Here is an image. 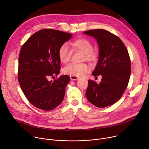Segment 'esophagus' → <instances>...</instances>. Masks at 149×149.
Masks as SVG:
<instances>
[{
  "mask_svg": "<svg viewBox=\"0 0 149 149\" xmlns=\"http://www.w3.org/2000/svg\"><path fill=\"white\" fill-rule=\"evenodd\" d=\"M70 78L71 80H77L79 79V77H76V76H73V75H71L70 76Z\"/></svg>",
  "mask_w": 149,
  "mask_h": 149,
  "instance_id": "obj_1",
  "label": "esophagus"
}]
</instances>
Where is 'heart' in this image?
<instances>
[{
    "instance_id": "1",
    "label": "heart",
    "mask_w": 149,
    "mask_h": 149,
    "mask_svg": "<svg viewBox=\"0 0 149 149\" xmlns=\"http://www.w3.org/2000/svg\"><path fill=\"white\" fill-rule=\"evenodd\" d=\"M73 50H80L84 53V59L93 61L96 58V53L93 50V45L88 39L81 38L72 42ZM59 58L63 63H67L70 61L72 55V50L66 43L63 44L58 51ZM90 66L86 63H71L65 66L63 72L65 74L81 77L90 71Z\"/></svg>"
}]
</instances>
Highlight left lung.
<instances>
[{
  "mask_svg": "<svg viewBox=\"0 0 149 149\" xmlns=\"http://www.w3.org/2000/svg\"><path fill=\"white\" fill-rule=\"evenodd\" d=\"M84 34L96 40L99 59L92 75L102 77L99 83L88 80L86 97L98 107L112 105L120 99L129 82L131 61L128 52L118 36L105 30H90Z\"/></svg>",
  "mask_w": 149,
  "mask_h": 149,
  "instance_id": "1",
  "label": "left lung"
}]
</instances>
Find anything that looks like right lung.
<instances>
[{"mask_svg": "<svg viewBox=\"0 0 149 149\" xmlns=\"http://www.w3.org/2000/svg\"><path fill=\"white\" fill-rule=\"evenodd\" d=\"M72 34L43 29L33 34L22 46L18 61V81L24 95L35 107L43 111L55 109L62 102L68 75L54 81L50 77L60 73V47Z\"/></svg>", "mask_w": 149, "mask_h": 149, "instance_id": "1", "label": "right lung"}]
</instances>
